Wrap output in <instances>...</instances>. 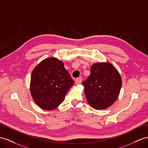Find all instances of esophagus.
Listing matches in <instances>:
<instances>
[{
  "instance_id": "esophagus-1",
  "label": "esophagus",
  "mask_w": 148,
  "mask_h": 148,
  "mask_svg": "<svg viewBox=\"0 0 148 148\" xmlns=\"http://www.w3.org/2000/svg\"><path fill=\"white\" fill-rule=\"evenodd\" d=\"M81 82H82V79H81V78H77V79L75 80V84H76V85L80 84Z\"/></svg>"
}]
</instances>
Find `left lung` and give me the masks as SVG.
Returning a JSON list of instances; mask_svg holds the SVG:
<instances>
[{"mask_svg":"<svg viewBox=\"0 0 148 148\" xmlns=\"http://www.w3.org/2000/svg\"><path fill=\"white\" fill-rule=\"evenodd\" d=\"M82 84L90 106L95 109H104L116 101L122 85V78L110 62H98L91 66L90 75Z\"/></svg>","mask_w":148,"mask_h":148,"instance_id":"left-lung-1","label":"left lung"}]
</instances>
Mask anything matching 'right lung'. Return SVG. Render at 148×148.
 <instances>
[{"mask_svg":"<svg viewBox=\"0 0 148 148\" xmlns=\"http://www.w3.org/2000/svg\"><path fill=\"white\" fill-rule=\"evenodd\" d=\"M74 81L62 61L49 58L38 64L32 72L30 91L39 108L51 111L61 104Z\"/></svg>","mask_w":148,"mask_h":148,"instance_id":"1","label":"right lung"}]
</instances>
